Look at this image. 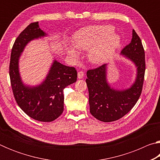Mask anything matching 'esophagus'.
<instances>
[{
  "mask_svg": "<svg viewBox=\"0 0 160 160\" xmlns=\"http://www.w3.org/2000/svg\"><path fill=\"white\" fill-rule=\"evenodd\" d=\"M84 75H85V73H84L83 71H79L78 73V78L79 79H82V78H83Z\"/></svg>",
  "mask_w": 160,
  "mask_h": 160,
  "instance_id": "1",
  "label": "esophagus"
}]
</instances>
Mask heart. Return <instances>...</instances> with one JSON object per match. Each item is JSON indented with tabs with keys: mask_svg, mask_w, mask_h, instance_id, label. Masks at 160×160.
<instances>
[{
	"mask_svg": "<svg viewBox=\"0 0 160 160\" xmlns=\"http://www.w3.org/2000/svg\"><path fill=\"white\" fill-rule=\"evenodd\" d=\"M111 25L88 27L80 29L74 35V46L69 45L68 53L72 58L79 56L78 49L90 50L88 59L94 64H102L109 60L120 44L118 34L113 33Z\"/></svg>",
	"mask_w": 160,
	"mask_h": 160,
	"instance_id": "heart-1",
	"label": "heart"
}]
</instances>
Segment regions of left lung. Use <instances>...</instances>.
Masks as SVG:
<instances>
[{"mask_svg":"<svg viewBox=\"0 0 160 160\" xmlns=\"http://www.w3.org/2000/svg\"><path fill=\"white\" fill-rule=\"evenodd\" d=\"M121 53L138 67L136 80L130 89L118 91L110 88L106 80V64L87 71L90 112L103 122H112L122 118L132 109L142 93L145 72V50L134 29L131 42Z\"/></svg>","mask_w":160,"mask_h":160,"instance_id":"left-lung-1","label":"left lung"}]
</instances>
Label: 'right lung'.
Segmentation results:
<instances>
[{"label": "right lung", "instance_id": "add662e5", "mask_svg": "<svg viewBox=\"0 0 160 160\" xmlns=\"http://www.w3.org/2000/svg\"><path fill=\"white\" fill-rule=\"evenodd\" d=\"M44 35L38 22L29 24L19 34L12 48L9 75L13 95L20 109L35 120L51 122L63 113V90L76 82L78 73L74 67L64 66L55 61L41 85L32 88L24 86L18 71L19 57L29 41Z\"/></svg>", "mask_w": 160, "mask_h": 160}]
</instances>
